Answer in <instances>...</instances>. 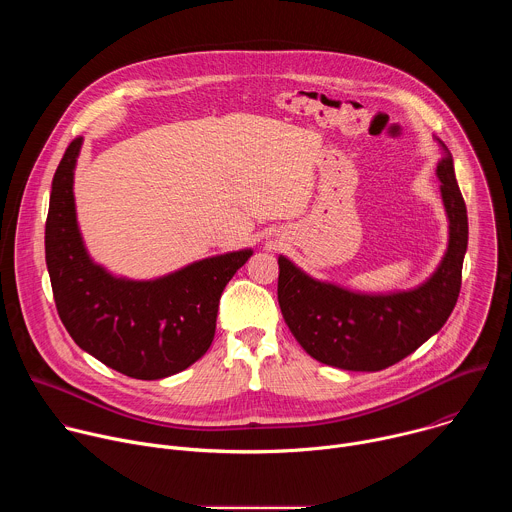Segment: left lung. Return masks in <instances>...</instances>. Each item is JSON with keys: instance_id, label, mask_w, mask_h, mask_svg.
<instances>
[{"instance_id": "8db88e82", "label": "left lung", "mask_w": 512, "mask_h": 512, "mask_svg": "<svg viewBox=\"0 0 512 512\" xmlns=\"http://www.w3.org/2000/svg\"><path fill=\"white\" fill-rule=\"evenodd\" d=\"M437 178L442 180L450 218V245L442 265L421 287L391 296L352 294L308 277L289 259L279 257V308L291 334L310 356L344 371H383L446 324L460 296L468 247L466 202L448 150L437 164Z\"/></svg>"}]
</instances>
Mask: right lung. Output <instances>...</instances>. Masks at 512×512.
<instances>
[{
    "instance_id": "right-lung-1",
    "label": "right lung",
    "mask_w": 512,
    "mask_h": 512,
    "mask_svg": "<svg viewBox=\"0 0 512 512\" xmlns=\"http://www.w3.org/2000/svg\"><path fill=\"white\" fill-rule=\"evenodd\" d=\"M75 137L54 172L46 218V265L58 316L83 350L121 375L154 381L194 364L212 344L223 289L253 251L192 263L156 281H125L95 265L81 241L72 170Z\"/></svg>"
}]
</instances>
